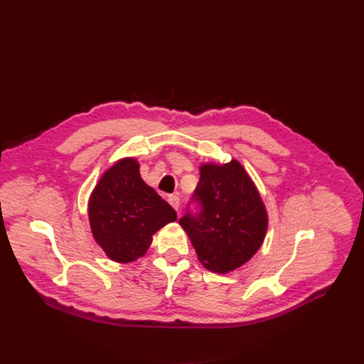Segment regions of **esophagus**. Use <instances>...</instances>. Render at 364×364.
I'll return each mask as SVG.
<instances>
[{
  "mask_svg": "<svg viewBox=\"0 0 364 364\" xmlns=\"http://www.w3.org/2000/svg\"><path fill=\"white\" fill-rule=\"evenodd\" d=\"M168 202L171 203L172 208L176 209V211H178V208H180V198L178 196H176V195L168 196Z\"/></svg>",
  "mask_w": 364,
  "mask_h": 364,
  "instance_id": "1",
  "label": "esophagus"
}]
</instances>
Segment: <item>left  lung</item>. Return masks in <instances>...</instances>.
Here are the masks:
<instances>
[{"mask_svg":"<svg viewBox=\"0 0 364 364\" xmlns=\"http://www.w3.org/2000/svg\"><path fill=\"white\" fill-rule=\"evenodd\" d=\"M195 199L202 211L187 214L180 225L190 237L198 259L213 273H230L261 247L269 215L258 188L242 164H202Z\"/></svg>","mask_w":364,"mask_h":364,"instance_id":"left-lung-1","label":"left lung"}]
</instances>
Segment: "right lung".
<instances>
[{"instance_id": "right-lung-1", "label": "right lung", "mask_w": 364, "mask_h": 364, "mask_svg": "<svg viewBox=\"0 0 364 364\" xmlns=\"http://www.w3.org/2000/svg\"><path fill=\"white\" fill-rule=\"evenodd\" d=\"M88 220L94 240L114 262H132L141 258L151 236L177 213L140 176L136 158L114 162L88 199Z\"/></svg>"}]
</instances>
